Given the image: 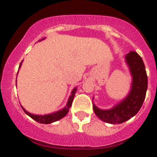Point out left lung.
I'll use <instances>...</instances> for the list:
<instances>
[{"label":"left lung","instance_id":"left-lung-1","mask_svg":"<svg viewBox=\"0 0 157 157\" xmlns=\"http://www.w3.org/2000/svg\"><path fill=\"white\" fill-rule=\"evenodd\" d=\"M125 61L132 77L128 95L112 109L106 110L99 109L93 102L97 116L102 121L111 124L122 123L135 116L142 106L148 88V78L141 56L136 52L130 51L125 56Z\"/></svg>","mask_w":157,"mask_h":157}]
</instances>
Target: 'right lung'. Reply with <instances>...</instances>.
Returning a JSON list of instances; mask_svg holds the SVG:
<instances>
[{"instance_id":"add662e5","label":"right lung","mask_w":157,"mask_h":157,"mask_svg":"<svg viewBox=\"0 0 157 157\" xmlns=\"http://www.w3.org/2000/svg\"><path fill=\"white\" fill-rule=\"evenodd\" d=\"M45 37H44L43 39L41 40H44ZM41 40H39L41 41ZM23 62V61H22ZM22 62L21 63L19 64V68H20V67L22 65ZM76 90H77V87L73 89V90L71 91V96L69 97L68 98V101H67V103L66 106L64 108H63L62 109L60 110L57 111V112H52V113H49V114H45V115H34V114H32V113H30L29 112H27L26 109L23 108V106L22 107V109L24 111V112L27 116H30V118H32L33 120H34L35 121H37V123H44V124H48V123H52L53 122H56L57 120H60L62 119L63 117H64L69 112V109L71 108V104H72V101H73V99H74V97H75V94Z\"/></svg>"}]
</instances>
